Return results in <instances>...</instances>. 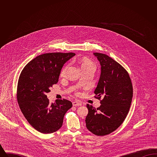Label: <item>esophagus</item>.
I'll return each mask as SVG.
<instances>
[{
	"mask_svg": "<svg viewBox=\"0 0 157 157\" xmlns=\"http://www.w3.org/2000/svg\"><path fill=\"white\" fill-rule=\"evenodd\" d=\"M72 105L74 106H81V103H80L78 101H74L72 102Z\"/></svg>",
	"mask_w": 157,
	"mask_h": 157,
	"instance_id": "esophagus-1",
	"label": "esophagus"
}]
</instances>
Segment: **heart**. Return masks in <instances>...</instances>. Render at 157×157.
<instances>
[{
  "mask_svg": "<svg viewBox=\"0 0 157 157\" xmlns=\"http://www.w3.org/2000/svg\"><path fill=\"white\" fill-rule=\"evenodd\" d=\"M78 62L79 63L82 69H86V68H90V67L95 69V65L94 63L91 60L89 59L88 58H83L79 60ZM68 67H69V65H67L61 69V71L60 73V76L61 77H65L66 76Z\"/></svg>",
  "mask_w": 157,
  "mask_h": 157,
  "instance_id": "1",
  "label": "heart"
}]
</instances>
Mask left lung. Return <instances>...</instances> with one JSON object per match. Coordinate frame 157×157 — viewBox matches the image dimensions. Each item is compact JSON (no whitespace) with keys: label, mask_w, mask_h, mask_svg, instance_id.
<instances>
[{"label":"left lung","mask_w":157,"mask_h":157,"mask_svg":"<svg viewBox=\"0 0 157 157\" xmlns=\"http://www.w3.org/2000/svg\"><path fill=\"white\" fill-rule=\"evenodd\" d=\"M101 66V76L95 90L100 100L97 108L87 104L86 125L92 134L104 136L115 131L128 113L133 97L132 84L127 70L108 55L95 52Z\"/></svg>","instance_id":"obj_1"}]
</instances>
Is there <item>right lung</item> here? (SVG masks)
<instances>
[{
  "label": "right lung",
  "mask_w": 157,
  "mask_h": 157,
  "mask_svg": "<svg viewBox=\"0 0 157 157\" xmlns=\"http://www.w3.org/2000/svg\"><path fill=\"white\" fill-rule=\"evenodd\" d=\"M75 53H47L37 56L23 69L17 82V101L25 118L37 131L51 134L62 127L72 104L67 99L50 103L46 93L58 82L61 69Z\"/></svg>",
  "instance_id": "obj_1"
}]
</instances>
